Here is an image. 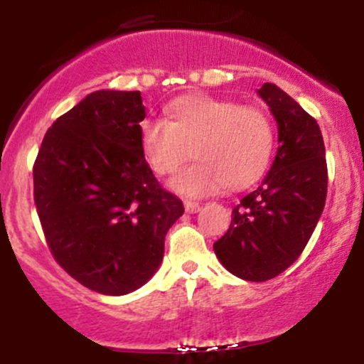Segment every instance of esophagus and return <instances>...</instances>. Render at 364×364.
<instances>
[{"label": "esophagus", "mask_w": 364, "mask_h": 364, "mask_svg": "<svg viewBox=\"0 0 364 364\" xmlns=\"http://www.w3.org/2000/svg\"><path fill=\"white\" fill-rule=\"evenodd\" d=\"M185 210L188 214H195L200 210V203L193 202V200H185Z\"/></svg>", "instance_id": "esophagus-1"}]
</instances>
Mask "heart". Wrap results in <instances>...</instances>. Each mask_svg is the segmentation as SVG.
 <instances>
[{
    "instance_id": "obj_1",
    "label": "heart",
    "mask_w": 364,
    "mask_h": 364,
    "mask_svg": "<svg viewBox=\"0 0 364 364\" xmlns=\"http://www.w3.org/2000/svg\"><path fill=\"white\" fill-rule=\"evenodd\" d=\"M145 162L157 176L176 174L171 186L188 196H205L224 185L241 190L262 176L274 150L272 121L257 106L212 95H186L171 102L168 121L140 127Z\"/></svg>"
}]
</instances>
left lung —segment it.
<instances>
[{
    "label": "left lung",
    "mask_w": 364,
    "mask_h": 364,
    "mask_svg": "<svg viewBox=\"0 0 364 364\" xmlns=\"http://www.w3.org/2000/svg\"><path fill=\"white\" fill-rule=\"evenodd\" d=\"M279 124L272 168L257 190L232 208L228 232L214 243L236 277L263 282L298 260L327 198V161L318 123L274 83L258 90Z\"/></svg>",
    "instance_id": "8db88e82"
}]
</instances>
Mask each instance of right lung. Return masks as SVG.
<instances>
[{"label": "right lung", "instance_id": "add662e5", "mask_svg": "<svg viewBox=\"0 0 364 364\" xmlns=\"http://www.w3.org/2000/svg\"><path fill=\"white\" fill-rule=\"evenodd\" d=\"M139 90H97L46 132L34 162V202L54 260L107 296L139 289L164 257L185 212L159 185L140 147Z\"/></svg>", "mask_w": 364, "mask_h": 364}]
</instances>
